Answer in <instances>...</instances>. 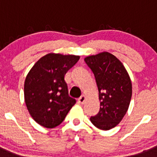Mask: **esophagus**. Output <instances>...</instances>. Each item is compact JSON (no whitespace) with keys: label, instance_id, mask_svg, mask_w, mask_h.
<instances>
[{"label":"esophagus","instance_id":"esophagus-1","mask_svg":"<svg viewBox=\"0 0 157 157\" xmlns=\"http://www.w3.org/2000/svg\"><path fill=\"white\" fill-rule=\"evenodd\" d=\"M85 101H86V96H83V95L78 99V102L80 104H83L85 102Z\"/></svg>","mask_w":157,"mask_h":157}]
</instances>
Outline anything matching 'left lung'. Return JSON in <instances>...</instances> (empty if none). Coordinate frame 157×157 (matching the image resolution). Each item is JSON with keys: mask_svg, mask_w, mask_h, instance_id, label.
Listing matches in <instances>:
<instances>
[{"mask_svg": "<svg viewBox=\"0 0 157 157\" xmlns=\"http://www.w3.org/2000/svg\"><path fill=\"white\" fill-rule=\"evenodd\" d=\"M84 61L95 76L100 101L99 112L90 121L101 130L112 129L119 124L129 107L131 79L122 63L109 52L88 56Z\"/></svg>", "mask_w": 157, "mask_h": 157, "instance_id": "obj_1", "label": "left lung"}]
</instances>
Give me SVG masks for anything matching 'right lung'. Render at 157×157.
Returning <instances> with one entry per match:
<instances>
[{
	"mask_svg": "<svg viewBox=\"0 0 157 157\" xmlns=\"http://www.w3.org/2000/svg\"><path fill=\"white\" fill-rule=\"evenodd\" d=\"M80 57L50 53L41 58L27 74L24 98L30 115L47 128L59 125L76 103L68 94L64 75Z\"/></svg>",
	"mask_w": 157,
	"mask_h": 157,
	"instance_id": "1",
	"label": "right lung"
}]
</instances>
